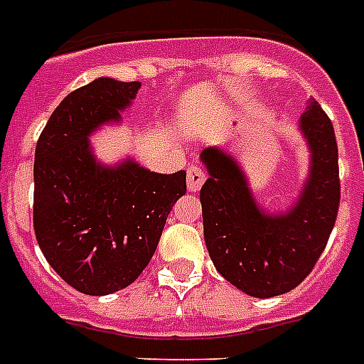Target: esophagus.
I'll return each instance as SVG.
<instances>
[{
	"label": "esophagus",
	"mask_w": 364,
	"mask_h": 364,
	"mask_svg": "<svg viewBox=\"0 0 364 364\" xmlns=\"http://www.w3.org/2000/svg\"><path fill=\"white\" fill-rule=\"evenodd\" d=\"M205 171L200 166H188L187 168V187L191 193H198L205 181Z\"/></svg>",
	"instance_id": "34e87169"
}]
</instances>
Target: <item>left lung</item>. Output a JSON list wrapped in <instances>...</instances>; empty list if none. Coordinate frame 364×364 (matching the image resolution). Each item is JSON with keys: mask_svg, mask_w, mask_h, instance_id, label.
I'll return each mask as SVG.
<instances>
[{"mask_svg": "<svg viewBox=\"0 0 364 364\" xmlns=\"http://www.w3.org/2000/svg\"><path fill=\"white\" fill-rule=\"evenodd\" d=\"M299 130L310 171L299 198L270 213L257 204L242 166L221 147L200 154L208 181L200 188L204 240L217 272L249 296L289 293L316 266L338 215V147L327 113L310 100Z\"/></svg>", "mask_w": 364, "mask_h": 364, "instance_id": "8db88e82", "label": "left lung"}]
</instances>
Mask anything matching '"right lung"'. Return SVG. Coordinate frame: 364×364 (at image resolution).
I'll list each match as a JSON object with an SVG mask.
<instances>
[{"instance_id": "add662e5", "label": "right lung", "mask_w": 364, "mask_h": 364, "mask_svg": "<svg viewBox=\"0 0 364 364\" xmlns=\"http://www.w3.org/2000/svg\"><path fill=\"white\" fill-rule=\"evenodd\" d=\"M141 82L100 77L68 94L43 128L33 164V230L53 270L79 293L128 287L153 259L187 171L156 173L136 160L105 166L90 139L121 121Z\"/></svg>"}]
</instances>
